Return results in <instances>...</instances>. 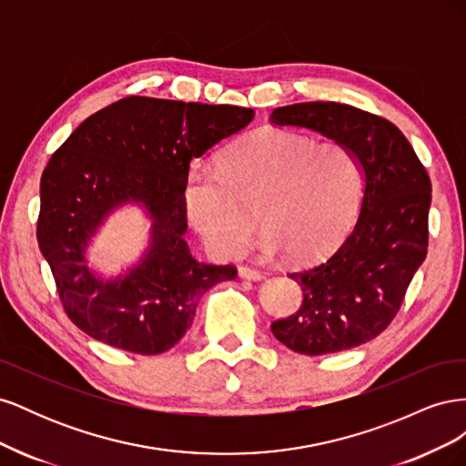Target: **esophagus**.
I'll return each instance as SVG.
<instances>
[{"label": "esophagus", "mask_w": 466, "mask_h": 466, "mask_svg": "<svg viewBox=\"0 0 466 466\" xmlns=\"http://www.w3.org/2000/svg\"><path fill=\"white\" fill-rule=\"evenodd\" d=\"M238 276L245 279H252V281H258L264 278L262 272L255 270V268H250V266H238Z\"/></svg>", "instance_id": "1"}]
</instances>
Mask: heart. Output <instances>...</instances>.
<instances>
[{
  "mask_svg": "<svg viewBox=\"0 0 466 466\" xmlns=\"http://www.w3.org/2000/svg\"><path fill=\"white\" fill-rule=\"evenodd\" d=\"M361 168L334 139L262 128L238 139L219 159V173L196 168L187 178L185 209L194 229L219 258L241 255L257 228L258 250H286L293 262L330 252L354 223Z\"/></svg>",
  "mask_w": 466,
  "mask_h": 466,
  "instance_id": "heart-1",
  "label": "heart"
}]
</instances>
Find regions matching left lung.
<instances>
[{"label": "left lung", "instance_id": "1", "mask_svg": "<svg viewBox=\"0 0 466 466\" xmlns=\"http://www.w3.org/2000/svg\"><path fill=\"white\" fill-rule=\"evenodd\" d=\"M274 126H298L346 146L360 163L363 196L354 229L332 255L293 272L303 303L272 322L281 344L322 356L373 340L399 313L428 255L431 182L392 122L340 103L274 108Z\"/></svg>", "mask_w": 466, "mask_h": 466}]
</instances>
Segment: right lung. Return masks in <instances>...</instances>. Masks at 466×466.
<instances>
[{"instance_id": "1", "label": "right lung", "mask_w": 466, "mask_h": 466, "mask_svg": "<svg viewBox=\"0 0 466 466\" xmlns=\"http://www.w3.org/2000/svg\"><path fill=\"white\" fill-rule=\"evenodd\" d=\"M252 118L243 106L126 96L83 120L52 155L36 238L77 329L132 354H163L190 329L202 295L235 279V266L190 255L182 194L190 161ZM124 203L148 211L150 247L128 273L105 280L88 268L86 247Z\"/></svg>"}]
</instances>
